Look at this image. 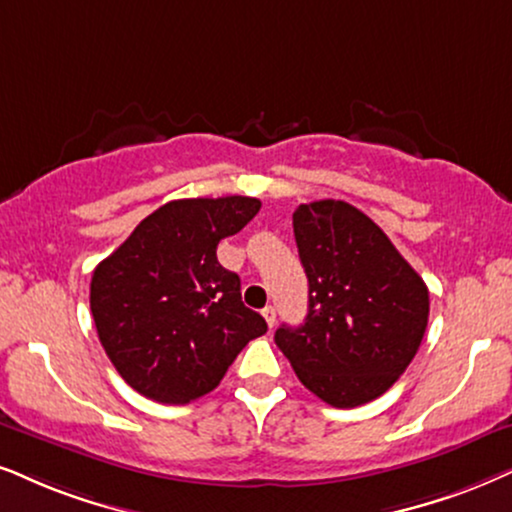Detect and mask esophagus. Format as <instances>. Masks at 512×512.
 Wrapping results in <instances>:
<instances>
[{
	"label": "esophagus",
	"mask_w": 512,
	"mask_h": 512,
	"mask_svg": "<svg viewBox=\"0 0 512 512\" xmlns=\"http://www.w3.org/2000/svg\"><path fill=\"white\" fill-rule=\"evenodd\" d=\"M262 316H264V321H267V326L274 328V323H276V309L271 307V304H269V307L262 309Z\"/></svg>",
	"instance_id": "obj_1"
}]
</instances>
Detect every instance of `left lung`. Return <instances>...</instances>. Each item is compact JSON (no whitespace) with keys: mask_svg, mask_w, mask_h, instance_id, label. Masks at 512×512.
<instances>
[{"mask_svg":"<svg viewBox=\"0 0 512 512\" xmlns=\"http://www.w3.org/2000/svg\"><path fill=\"white\" fill-rule=\"evenodd\" d=\"M309 281L302 326L274 340L300 383L335 409L378 399L397 383L428 328L430 293L385 231L345 200L293 212Z\"/></svg>","mask_w":512,"mask_h":512,"instance_id":"8db88e82","label":"left lung"}]
</instances>
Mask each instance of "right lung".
Returning a JSON list of instances; mask_svg holds the SVG:
<instances>
[{
  "label": "right lung",
  "instance_id": "right-lung-1",
  "mask_svg": "<svg viewBox=\"0 0 512 512\" xmlns=\"http://www.w3.org/2000/svg\"><path fill=\"white\" fill-rule=\"evenodd\" d=\"M248 196L170 200L94 269L96 333L125 383L163 404L215 390L238 352L267 333L217 245L257 215Z\"/></svg>",
  "mask_w": 512,
  "mask_h": 512
}]
</instances>
